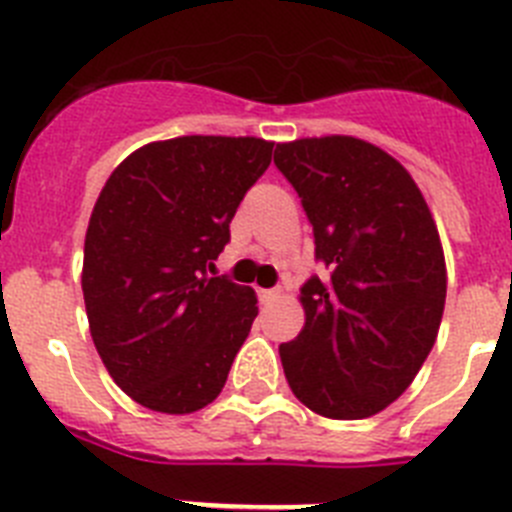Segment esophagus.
<instances>
[{
	"label": "esophagus",
	"instance_id": "1",
	"mask_svg": "<svg viewBox=\"0 0 512 512\" xmlns=\"http://www.w3.org/2000/svg\"><path fill=\"white\" fill-rule=\"evenodd\" d=\"M284 292L279 287H274V289H259V297H261V302H264V305H269V302H277L279 297H282Z\"/></svg>",
	"mask_w": 512,
	"mask_h": 512
}]
</instances>
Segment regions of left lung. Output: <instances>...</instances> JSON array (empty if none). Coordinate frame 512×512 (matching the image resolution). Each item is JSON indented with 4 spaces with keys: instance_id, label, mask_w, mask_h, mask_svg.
Segmentation results:
<instances>
[{
    "instance_id": "8db88e82",
    "label": "left lung",
    "mask_w": 512,
    "mask_h": 512,
    "mask_svg": "<svg viewBox=\"0 0 512 512\" xmlns=\"http://www.w3.org/2000/svg\"><path fill=\"white\" fill-rule=\"evenodd\" d=\"M330 277L302 287L305 325L282 343L297 400L333 420L372 418L413 384L446 302V259L410 171L369 140L277 143Z\"/></svg>"
}]
</instances>
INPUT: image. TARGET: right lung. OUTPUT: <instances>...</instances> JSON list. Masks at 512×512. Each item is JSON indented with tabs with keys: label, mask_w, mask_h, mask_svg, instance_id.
Instances as JSON below:
<instances>
[{
	"label": "right lung",
	"mask_w": 512,
	"mask_h": 512,
	"mask_svg": "<svg viewBox=\"0 0 512 512\" xmlns=\"http://www.w3.org/2000/svg\"><path fill=\"white\" fill-rule=\"evenodd\" d=\"M264 138L182 135L130 153L94 202L81 289L110 377L138 405H210L259 315L256 292L210 277L243 194L271 164Z\"/></svg>",
	"instance_id": "obj_1"
}]
</instances>
